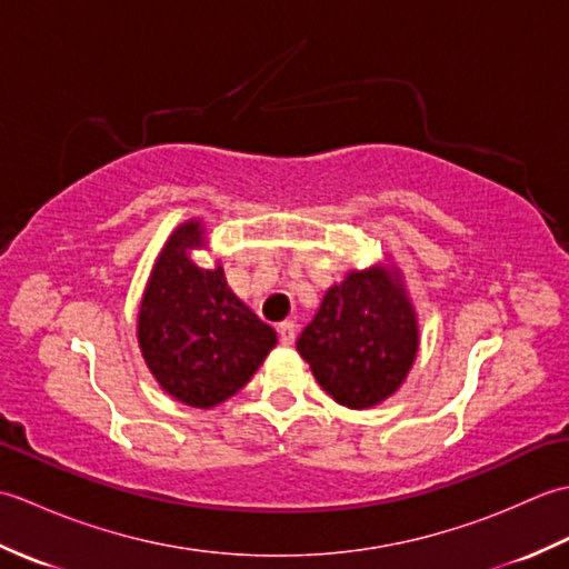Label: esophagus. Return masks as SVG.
Returning a JSON list of instances; mask_svg holds the SVG:
<instances>
[{
    "mask_svg": "<svg viewBox=\"0 0 569 569\" xmlns=\"http://www.w3.org/2000/svg\"><path fill=\"white\" fill-rule=\"evenodd\" d=\"M296 332H298V328H296L293 320H286V322L278 325V340H281L283 345H293Z\"/></svg>",
    "mask_w": 569,
    "mask_h": 569,
    "instance_id": "obj_1",
    "label": "esophagus"
}]
</instances>
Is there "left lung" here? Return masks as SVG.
Wrapping results in <instances>:
<instances>
[{"label":"left lung","mask_w":569,"mask_h":569,"mask_svg":"<svg viewBox=\"0 0 569 569\" xmlns=\"http://www.w3.org/2000/svg\"><path fill=\"white\" fill-rule=\"evenodd\" d=\"M296 347L337 403L371 408L403 383L413 365V308L386 271H352L325 293Z\"/></svg>","instance_id":"1"}]
</instances>
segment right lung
<instances>
[{"label":"right lung","instance_id":"obj_1","mask_svg":"<svg viewBox=\"0 0 569 569\" xmlns=\"http://www.w3.org/2000/svg\"><path fill=\"white\" fill-rule=\"evenodd\" d=\"M200 244L198 222L168 239L141 300L139 345L168 393L212 408L244 389L276 347V332L232 293L222 266L192 263L190 249Z\"/></svg>","mask_w":569,"mask_h":569}]
</instances>
